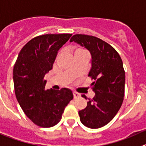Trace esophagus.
I'll list each match as a JSON object with an SVG mask.
<instances>
[{"label":"esophagus","instance_id":"1","mask_svg":"<svg viewBox=\"0 0 146 146\" xmlns=\"http://www.w3.org/2000/svg\"><path fill=\"white\" fill-rule=\"evenodd\" d=\"M73 98H74L75 99H76V98H78L80 97V94H79V93L76 92H73Z\"/></svg>","mask_w":146,"mask_h":146}]
</instances>
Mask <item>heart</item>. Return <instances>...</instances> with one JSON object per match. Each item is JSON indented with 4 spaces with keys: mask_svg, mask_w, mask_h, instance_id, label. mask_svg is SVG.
Wrapping results in <instances>:
<instances>
[{
    "mask_svg": "<svg viewBox=\"0 0 146 146\" xmlns=\"http://www.w3.org/2000/svg\"><path fill=\"white\" fill-rule=\"evenodd\" d=\"M78 54H87L84 49H83L81 48H76L74 51V55Z\"/></svg>",
    "mask_w": 146,
    "mask_h": 146,
    "instance_id": "1",
    "label": "heart"
}]
</instances>
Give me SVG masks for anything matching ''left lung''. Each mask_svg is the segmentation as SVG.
Wrapping results in <instances>:
<instances>
[{
    "label": "left lung",
    "instance_id": "8db88e82",
    "mask_svg": "<svg viewBox=\"0 0 146 146\" xmlns=\"http://www.w3.org/2000/svg\"><path fill=\"white\" fill-rule=\"evenodd\" d=\"M84 46L91 54V68L88 76L94 97L89 99L86 108L78 111L81 123L86 127L98 129L108 124L123 102L125 72L118 52L108 43L94 36L76 34L70 42ZM87 100L84 94L81 95Z\"/></svg>",
    "mask_w": 146,
    "mask_h": 146
}]
</instances>
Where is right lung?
Masks as SVG:
<instances>
[{
  "label": "right lung",
  "instance_id": "1",
  "mask_svg": "<svg viewBox=\"0 0 146 146\" xmlns=\"http://www.w3.org/2000/svg\"><path fill=\"white\" fill-rule=\"evenodd\" d=\"M71 34H46L31 40L21 49L13 70L16 98L34 124L52 127L59 123L73 98L70 89H45L46 74L52 69L57 52Z\"/></svg>",
  "mask_w": 146,
  "mask_h": 146
}]
</instances>
